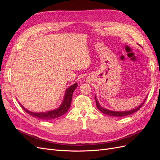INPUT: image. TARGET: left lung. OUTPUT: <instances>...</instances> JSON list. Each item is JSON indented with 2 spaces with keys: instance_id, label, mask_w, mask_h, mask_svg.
<instances>
[{
  "instance_id": "8db88e82",
  "label": "left lung",
  "mask_w": 160,
  "mask_h": 160,
  "mask_svg": "<svg viewBox=\"0 0 160 160\" xmlns=\"http://www.w3.org/2000/svg\"><path fill=\"white\" fill-rule=\"evenodd\" d=\"M95 101H96L97 108L99 109V110L100 111H101V112L103 113L104 114L108 115H110V116H113V117H124V116H128V115H132V114L134 113L135 112H136V111H138L140 108L142 107V105L145 103V101H146V99H145L143 102L142 103L141 105H139L138 108H135L133 109L129 110V111H111V110H109V109H107L102 108L99 105V103L98 102V99H97V98H96V96H95Z\"/></svg>"
}]
</instances>
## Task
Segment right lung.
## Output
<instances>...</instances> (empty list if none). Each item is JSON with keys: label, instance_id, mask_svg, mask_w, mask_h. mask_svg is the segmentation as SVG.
Wrapping results in <instances>:
<instances>
[{"label": "right lung", "instance_id": "obj_1", "mask_svg": "<svg viewBox=\"0 0 160 160\" xmlns=\"http://www.w3.org/2000/svg\"><path fill=\"white\" fill-rule=\"evenodd\" d=\"M77 83H76L74 85H72L70 86L69 88H68V89H67L65 91L64 99H63V101H62V104L59 106V108H58L57 109L54 110L45 111V112H41V113L31 112V111H29L24 108L20 103H20L21 108L25 110L27 113L32 116L33 118H35L37 119H41V120H47V121L52 120L54 119L61 117V116L64 115L67 112V111H68L71 103L72 93H73V92L75 89L77 88Z\"/></svg>", "mask_w": 160, "mask_h": 160}]
</instances>
